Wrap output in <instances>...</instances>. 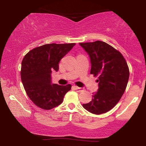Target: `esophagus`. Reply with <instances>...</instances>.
I'll list each match as a JSON object with an SVG mask.
<instances>
[{
	"label": "esophagus",
	"mask_w": 146,
	"mask_h": 146,
	"mask_svg": "<svg viewBox=\"0 0 146 146\" xmlns=\"http://www.w3.org/2000/svg\"><path fill=\"white\" fill-rule=\"evenodd\" d=\"M74 89L76 90H77L78 92H82V91H83L84 90V88H80V87H78V86H74Z\"/></svg>",
	"instance_id": "34e87169"
}]
</instances>
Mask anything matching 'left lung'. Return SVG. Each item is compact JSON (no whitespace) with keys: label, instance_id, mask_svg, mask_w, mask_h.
<instances>
[{"label":"left lung","instance_id":"left-lung-1","mask_svg":"<svg viewBox=\"0 0 146 146\" xmlns=\"http://www.w3.org/2000/svg\"><path fill=\"white\" fill-rule=\"evenodd\" d=\"M89 55L90 74L98 76V92L83 107L90 112L101 114L113 108L121 99L126 88L129 72L122 54L108 44L97 40L80 43Z\"/></svg>","mask_w":146,"mask_h":146}]
</instances>
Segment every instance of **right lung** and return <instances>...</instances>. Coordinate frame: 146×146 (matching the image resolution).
<instances>
[{"instance_id": "1", "label": "right lung", "mask_w": 146, "mask_h": 146, "mask_svg": "<svg viewBox=\"0 0 146 146\" xmlns=\"http://www.w3.org/2000/svg\"><path fill=\"white\" fill-rule=\"evenodd\" d=\"M76 44H48L31 50L22 61L21 80L29 98L43 110H50L61 104L71 90V84L52 83L51 74L58 70L60 60Z\"/></svg>"}]
</instances>
